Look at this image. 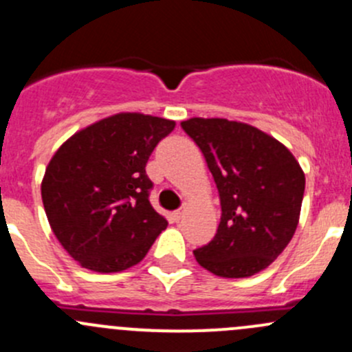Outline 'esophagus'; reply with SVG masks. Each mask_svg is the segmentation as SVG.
<instances>
[{
  "mask_svg": "<svg viewBox=\"0 0 352 352\" xmlns=\"http://www.w3.org/2000/svg\"><path fill=\"white\" fill-rule=\"evenodd\" d=\"M184 214H186V209H177V211L172 212V216L175 221H180V219L184 218Z\"/></svg>",
  "mask_w": 352,
  "mask_h": 352,
  "instance_id": "obj_1",
  "label": "esophagus"
}]
</instances>
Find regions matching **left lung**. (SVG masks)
<instances>
[{
  "mask_svg": "<svg viewBox=\"0 0 352 352\" xmlns=\"http://www.w3.org/2000/svg\"><path fill=\"white\" fill-rule=\"evenodd\" d=\"M180 126L204 155L221 202L218 232L194 257L219 278L264 271L291 242L300 221V163L285 144L250 124L192 117Z\"/></svg>",
  "mask_w": 352,
  "mask_h": 352,
  "instance_id": "obj_1",
  "label": "left lung"
}]
</instances>
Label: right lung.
Instances as JSON below:
<instances>
[{"instance_id": "add662e5", "label": "right lung", "mask_w": 352, "mask_h": 352, "mask_svg": "<svg viewBox=\"0 0 352 352\" xmlns=\"http://www.w3.org/2000/svg\"><path fill=\"white\" fill-rule=\"evenodd\" d=\"M175 120L120 112L59 146L41 192L63 248L95 272H120L144 258L166 219L151 206L146 163Z\"/></svg>"}]
</instances>
